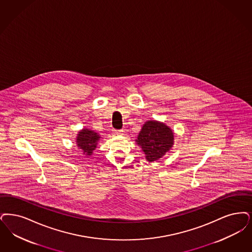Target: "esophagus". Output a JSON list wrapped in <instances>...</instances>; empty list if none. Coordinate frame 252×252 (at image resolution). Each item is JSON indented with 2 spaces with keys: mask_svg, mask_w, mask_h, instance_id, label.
<instances>
[{
  "mask_svg": "<svg viewBox=\"0 0 252 252\" xmlns=\"http://www.w3.org/2000/svg\"><path fill=\"white\" fill-rule=\"evenodd\" d=\"M123 132H124L123 129H113V133H114L115 135H122Z\"/></svg>",
  "mask_w": 252,
  "mask_h": 252,
  "instance_id": "1",
  "label": "esophagus"
}]
</instances>
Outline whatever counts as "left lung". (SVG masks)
Instances as JSON below:
<instances>
[{"label":"left lung","mask_w":252,"mask_h":252,"mask_svg":"<svg viewBox=\"0 0 252 252\" xmlns=\"http://www.w3.org/2000/svg\"><path fill=\"white\" fill-rule=\"evenodd\" d=\"M137 143L148 161H156L170 151L173 144V133L166 125L157 121L146 122L139 133Z\"/></svg>","instance_id":"1"}]
</instances>
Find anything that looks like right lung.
Masks as SVG:
<instances>
[{
	"mask_svg": "<svg viewBox=\"0 0 252 252\" xmlns=\"http://www.w3.org/2000/svg\"><path fill=\"white\" fill-rule=\"evenodd\" d=\"M99 136L97 133L88 129H82L78 134L77 137V144L80 147V149L83 151L87 156H90L93 153V150L95 149L97 141L99 140Z\"/></svg>",
	"mask_w": 252,
	"mask_h": 252,
	"instance_id": "add662e5",
	"label": "right lung"
}]
</instances>
